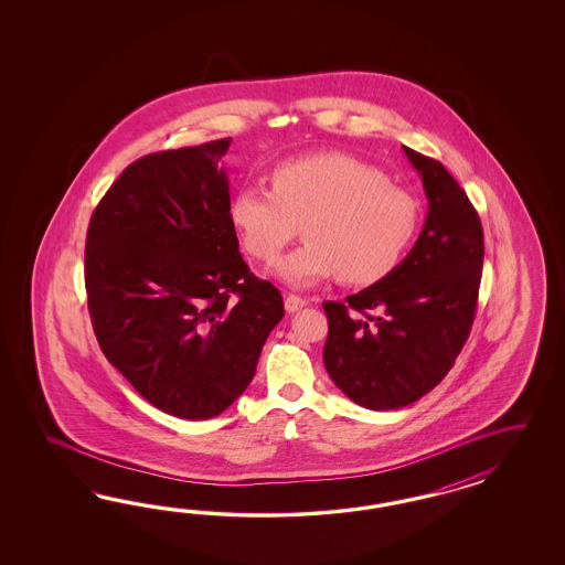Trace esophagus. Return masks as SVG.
Listing matches in <instances>:
<instances>
[{"label": "esophagus", "mask_w": 565, "mask_h": 565, "mask_svg": "<svg viewBox=\"0 0 565 565\" xmlns=\"http://www.w3.org/2000/svg\"><path fill=\"white\" fill-rule=\"evenodd\" d=\"M284 302H286V310H288V312H296V310H300V308H305L308 305L305 298H300V296H294V294H288Z\"/></svg>", "instance_id": "34e87169"}]
</instances>
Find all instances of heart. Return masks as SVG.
Listing matches in <instances>:
<instances>
[{
	"label": "heart",
	"mask_w": 565,
	"mask_h": 565,
	"mask_svg": "<svg viewBox=\"0 0 565 565\" xmlns=\"http://www.w3.org/2000/svg\"><path fill=\"white\" fill-rule=\"evenodd\" d=\"M271 184H242L227 215L242 248L263 263L279 257L302 223L305 244L275 267L294 288L333 275L345 284L379 281L399 265L420 225L416 196L352 154L284 161Z\"/></svg>",
	"instance_id": "1"
}]
</instances>
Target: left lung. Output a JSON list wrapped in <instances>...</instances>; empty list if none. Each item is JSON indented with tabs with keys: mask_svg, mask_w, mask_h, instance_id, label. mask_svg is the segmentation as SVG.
<instances>
[{
	"mask_svg": "<svg viewBox=\"0 0 565 565\" xmlns=\"http://www.w3.org/2000/svg\"><path fill=\"white\" fill-rule=\"evenodd\" d=\"M427 194V220L392 274L326 302L323 362L359 406L397 411L428 394L458 359L475 321L482 274V225L444 166L404 147Z\"/></svg>",
	"mask_w": 565,
	"mask_h": 565,
	"instance_id": "1",
	"label": "left lung"
}]
</instances>
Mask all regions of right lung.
Returning <instances> with one entry per match:
<instances>
[{
	"label": "right lung",
	"mask_w": 565,
	"mask_h": 565,
	"mask_svg": "<svg viewBox=\"0 0 565 565\" xmlns=\"http://www.w3.org/2000/svg\"><path fill=\"white\" fill-rule=\"evenodd\" d=\"M232 138L140 157L95 209L85 248L97 342L149 404L206 420L230 408L284 319L250 274L220 166Z\"/></svg>",
	"instance_id": "obj_1"
}]
</instances>
